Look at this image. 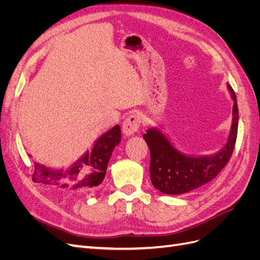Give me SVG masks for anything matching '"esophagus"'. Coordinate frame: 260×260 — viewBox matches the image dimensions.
I'll return each mask as SVG.
<instances>
[{"label":"esophagus","mask_w":260,"mask_h":260,"mask_svg":"<svg viewBox=\"0 0 260 260\" xmlns=\"http://www.w3.org/2000/svg\"><path fill=\"white\" fill-rule=\"evenodd\" d=\"M141 124V117L139 114H131L125 118L122 123V132L125 136H131L136 133Z\"/></svg>","instance_id":"esophagus-1"}]
</instances>
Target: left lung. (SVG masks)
I'll use <instances>...</instances> for the list:
<instances>
[{
    "instance_id": "1",
    "label": "left lung",
    "mask_w": 260,
    "mask_h": 260,
    "mask_svg": "<svg viewBox=\"0 0 260 260\" xmlns=\"http://www.w3.org/2000/svg\"><path fill=\"white\" fill-rule=\"evenodd\" d=\"M234 102L233 122L225 146L214 156L191 157L179 153L159 130L148 129L143 136L151 152L149 174L155 188L179 195L195 190L215 179L230 160L237 142L239 109L237 96L229 85Z\"/></svg>"
}]
</instances>
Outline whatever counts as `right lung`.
<instances>
[{
	"instance_id": "1",
	"label": "right lung",
	"mask_w": 260,
	"mask_h": 260,
	"mask_svg": "<svg viewBox=\"0 0 260 260\" xmlns=\"http://www.w3.org/2000/svg\"><path fill=\"white\" fill-rule=\"evenodd\" d=\"M120 140V125H115L96 141L91 153H86L67 171L51 170L40 164H36L32 180L60 191L95 190L106 175L113 149L119 144Z\"/></svg>"
}]
</instances>
